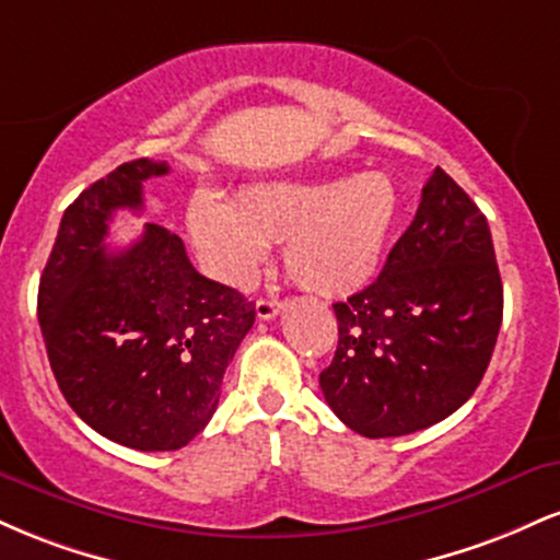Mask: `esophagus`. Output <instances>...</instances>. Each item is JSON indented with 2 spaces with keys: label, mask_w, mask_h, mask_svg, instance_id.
<instances>
[{
  "label": "esophagus",
  "mask_w": 560,
  "mask_h": 560,
  "mask_svg": "<svg viewBox=\"0 0 560 560\" xmlns=\"http://www.w3.org/2000/svg\"><path fill=\"white\" fill-rule=\"evenodd\" d=\"M281 311V302L279 300H266L260 298L258 302H255V313H258L260 320H271L276 318V313Z\"/></svg>",
  "instance_id": "1"
}]
</instances>
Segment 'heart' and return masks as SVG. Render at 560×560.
<instances>
[{
  "label": "heart",
  "instance_id": "obj_1",
  "mask_svg": "<svg viewBox=\"0 0 560 560\" xmlns=\"http://www.w3.org/2000/svg\"><path fill=\"white\" fill-rule=\"evenodd\" d=\"M400 197L384 173L352 178H284L247 184L234 202L197 191L186 231L205 271L229 287H247L284 244L281 260L294 284L320 298H345L382 268Z\"/></svg>",
  "mask_w": 560,
  "mask_h": 560
}]
</instances>
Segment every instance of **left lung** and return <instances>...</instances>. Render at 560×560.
Returning a JSON list of instances; mask_svg holds the SVG:
<instances>
[{
	"instance_id": "8db88e82",
	"label": "left lung",
	"mask_w": 560,
	"mask_h": 560,
	"mask_svg": "<svg viewBox=\"0 0 560 560\" xmlns=\"http://www.w3.org/2000/svg\"><path fill=\"white\" fill-rule=\"evenodd\" d=\"M339 342L320 392L352 432L402 436L447 419L490 365L503 281L487 218L442 168L374 284L334 302Z\"/></svg>"
}]
</instances>
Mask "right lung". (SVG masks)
<instances>
[{"label": "right lung", "mask_w": 560, "mask_h": 560, "mask_svg": "<svg viewBox=\"0 0 560 560\" xmlns=\"http://www.w3.org/2000/svg\"><path fill=\"white\" fill-rule=\"evenodd\" d=\"M168 163L131 160L68 205L38 284V326L57 387L118 445L178 450L208 427L255 305L205 279L158 223L107 253L115 210L139 213L141 184Z\"/></svg>", "instance_id": "right-lung-1"}]
</instances>
